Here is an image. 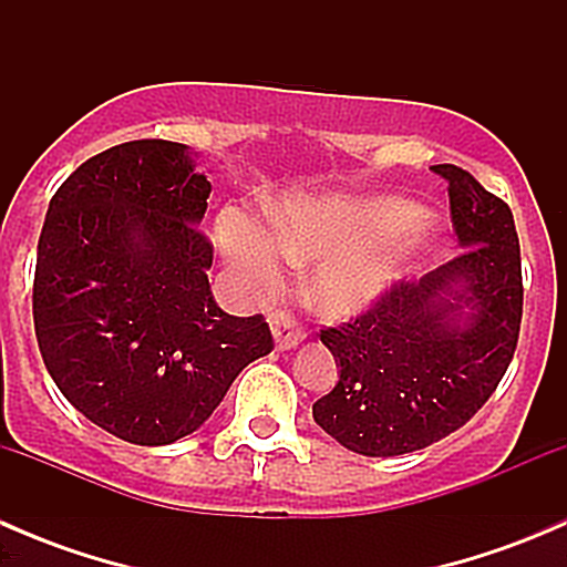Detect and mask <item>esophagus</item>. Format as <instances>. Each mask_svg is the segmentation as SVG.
I'll use <instances>...</instances> for the list:
<instances>
[{"label": "esophagus", "instance_id": "34e87169", "mask_svg": "<svg viewBox=\"0 0 567 567\" xmlns=\"http://www.w3.org/2000/svg\"><path fill=\"white\" fill-rule=\"evenodd\" d=\"M268 326H271L274 342H277L279 351H290V348H296L305 340V331L296 326L293 318L285 316V312H274V316L268 318Z\"/></svg>", "mask_w": 567, "mask_h": 567}]
</instances>
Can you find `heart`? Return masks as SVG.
I'll return each mask as SVG.
<instances>
[{
	"mask_svg": "<svg viewBox=\"0 0 567 567\" xmlns=\"http://www.w3.org/2000/svg\"><path fill=\"white\" fill-rule=\"evenodd\" d=\"M260 225L227 208L216 241L227 260L255 279H274L288 260H316L307 279L310 299L331 318L370 310L420 262L425 241L416 205L398 197H288Z\"/></svg>",
	"mask_w": 567,
	"mask_h": 567,
	"instance_id": "heart-1",
	"label": "heart"
}]
</instances>
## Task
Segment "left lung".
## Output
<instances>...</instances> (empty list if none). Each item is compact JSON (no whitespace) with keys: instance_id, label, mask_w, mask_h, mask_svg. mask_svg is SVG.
Returning <instances> with one entry per match:
<instances>
[{"instance_id":"obj_1","label":"left lung","mask_w":567,"mask_h":567,"mask_svg":"<svg viewBox=\"0 0 567 567\" xmlns=\"http://www.w3.org/2000/svg\"><path fill=\"white\" fill-rule=\"evenodd\" d=\"M461 255L400 282L353 323L320 331L337 384L312 405L334 442L368 458L431 447L494 394L522 329V249L511 208L466 169L439 164Z\"/></svg>"}]
</instances>
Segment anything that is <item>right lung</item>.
Returning <instances> with one entry per match:
<instances>
[{
    "instance_id": "add662e5",
    "label": "right lung",
    "mask_w": 567,
    "mask_h": 567,
    "mask_svg": "<svg viewBox=\"0 0 567 567\" xmlns=\"http://www.w3.org/2000/svg\"><path fill=\"white\" fill-rule=\"evenodd\" d=\"M181 142L140 140L87 158L51 197L32 316L56 390L142 447L197 431L236 375L271 353L260 316L216 307L214 247L197 230L210 181Z\"/></svg>"
}]
</instances>
